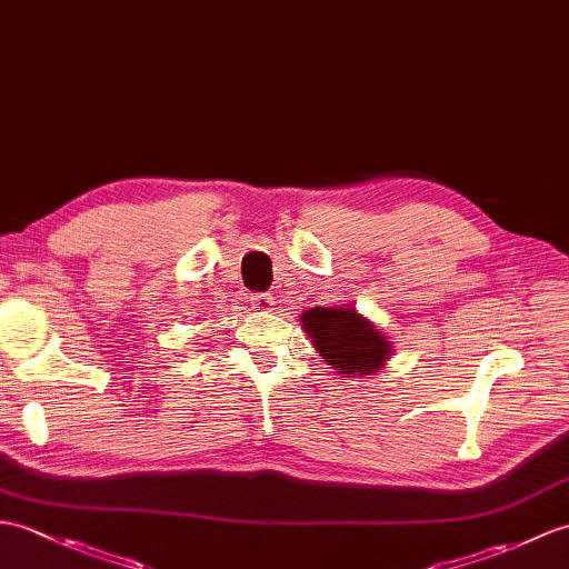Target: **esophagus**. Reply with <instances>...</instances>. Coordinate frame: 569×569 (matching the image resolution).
Segmentation results:
<instances>
[{"label":"esophagus","instance_id":"34e87169","mask_svg":"<svg viewBox=\"0 0 569 569\" xmlns=\"http://www.w3.org/2000/svg\"><path fill=\"white\" fill-rule=\"evenodd\" d=\"M252 306H254L257 310L269 312V310H273V296H271V293H254V296H252Z\"/></svg>","mask_w":569,"mask_h":569}]
</instances>
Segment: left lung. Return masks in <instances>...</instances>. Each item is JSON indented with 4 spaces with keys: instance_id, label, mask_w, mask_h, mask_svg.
Here are the masks:
<instances>
[{
    "instance_id": "1",
    "label": "left lung",
    "mask_w": 569,
    "mask_h": 569,
    "mask_svg": "<svg viewBox=\"0 0 569 569\" xmlns=\"http://www.w3.org/2000/svg\"><path fill=\"white\" fill-rule=\"evenodd\" d=\"M302 325L327 363L349 378L378 373L390 356V341L351 308H312Z\"/></svg>"
}]
</instances>
